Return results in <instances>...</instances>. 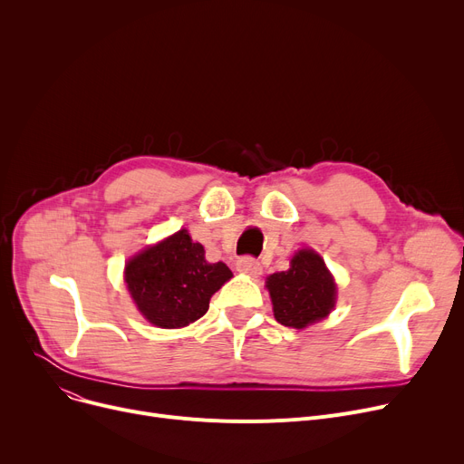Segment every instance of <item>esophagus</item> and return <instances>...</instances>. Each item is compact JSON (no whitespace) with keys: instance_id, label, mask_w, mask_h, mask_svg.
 I'll return each mask as SVG.
<instances>
[{"instance_id":"obj_1","label":"esophagus","mask_w":464,"mask_h":464,"mask_svg":"<svg viewBox=\"0 0 464 464\" xmlns=\"http://www.w3.org/2000/svg\"><path fill=\"white\" fill-rule=\"evenodd\" d=\"M237 269L238 273H245V275H250V276H259L261 275V265L257 259L250 257V256H245L240 257L237 261Z\"/></svg>"}]
</instances>
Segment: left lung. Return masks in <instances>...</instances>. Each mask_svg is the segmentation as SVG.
Masks as SVG:
<instances>
[{"mask_svg": "<svg viewBox=\"0 0 464 464\" xmlns=\"http://www.w3.org/2000/svg\"><path fill=\"white\" fill-rule=\"evenodd\" d=\"M278 324L304 329L331 314L336 303V284L320 254L310 248L291 257L289 269L266 278Z\"/></svg>", "mask_w": 464, "mask_h": 464, "instance_id": "1", "label": "left lung"}]
</instances>
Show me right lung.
<instances>
[{
	"label": "right lung",
	"instance_id": "right-lung-1",
	"mask_svg": "<svg viewBox=\"0 0 464 464\" xmlns=\"http://www.w3.org/2000/svg\"><path fill=\"white\" fill-rule=\"evenodd\" d=\"M231 276L226 263L205 259V248L186 229L133 256L124 271L139 312L161 329L198 322L207 314L210 297Z\"/></svg>",
	"mask_w": 464,
	"mask_h": 464
}]
</instances>
